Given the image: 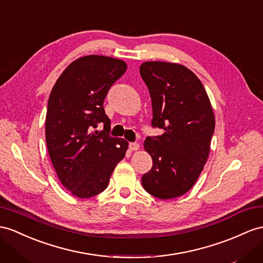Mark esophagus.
<instances>
[{"label":"esophagus","mask_w":263,"mask_h":263,"mask_svg":"<svg viewBox=\"0 0 263 263\" xmlns=\"http://www.w3.org/2000/svg\"><path fill=\"white\" fill-rule=\"evenodd\" d=\"M129 149L131 150V151H138L139 149H140V144L139 143H130L129 144Z\"/></svg>","instance_id":"34e87169"}]
</instances>
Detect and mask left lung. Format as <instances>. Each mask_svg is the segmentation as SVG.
<instances>
[{
    "mask_svg": "<svg viewBox=\"0 0 263 263\" xmlns=\"http://www.w3.org/2000/svg\"><path fill=\"white\" fill-rule=\"evenodd\" d=\"M140 74L150 92L152 125L164 130L144 141L153 165L142 185L156 198H178L194 185L209 158L215 126L212 105L201 81L182 64L147 61Z\"/></svg>",
    "mask_w": 263,
    "mask_h": 263,
    "instance_id": "1",
    "label": "left lung"
}]
</instances>
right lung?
Segmentation results:
<instances>
[{
	"mask_svg": "<svg viewBox=\"0 0 263 263\" xmlns=\"http://www.w3.org/2000/svg\"><path fill=\"white\" fill-rule=\"evenodd\" d=\"M126 63L104 55L77 59L51 91L45 118V141L59 180L73 196L92 198L106 189L129 143L109 136L110 119L103 101L123 76ZM103 123L102 132H92Z\"/></svg>",
	"mask_w": 263,
	"mask_h": 263,
	"instance_id": "add662e5",
	"label": "right lung"
}]
</instances>
